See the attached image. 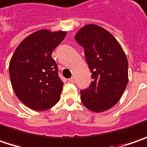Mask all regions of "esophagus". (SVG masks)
Here are the masks:
<instances>
[{
  "instance_id": "1",
  "label": "esophagus",
  "mask_w": 147,
  "mask_h": 147,
  "mask_svg": "<svg viewBox=\"0 0 147 147\" xmlns=\"http://www.w3.org/2000/svg\"><path fill=\"white\" fill-rule=\"evenodd\" d=\"M68 80H69L70 82H71V83H74V82L76 81V78H75V76H71L70 79H68Z\"/></svg>"
}]
</instances>
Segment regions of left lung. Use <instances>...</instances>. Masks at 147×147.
Masks as SVG:
<instances>
[{
    "mask_svg": "<svg viewBox=\"0 0 147 147\" xmlns=\"http://www.w3.org/2000/svg\"><path fill=\"white\" fill-rule=\"evenodd\" d=\"M84 48L90 72L89 87L80 90V99L93 112H104L114 106L128 82V62L116 38L105 29L88 24L76 34Z\"/></svg>",
    "mask_w": 147,
    "mask_h": 147,
    "instance_id": "left-lung-1",
    "label": "left lung"
}]
</instances>
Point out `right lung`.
Listing matches in <instances>:
<instances>
[{
    "instance_id": "obj_1",
    "label": "right lung",
    "mask_w": 147,
    "mask_h": 147,
    "mask_svg": "<svg viewBox=\"0 0 147 147\" xmlns=\"http://www.w3.org/2000/svg\"><path fill=\"white\" fill-rule=\"evenodd\" d=\"M66 34L62 31H37L20 42L11 57L9 73L13 90L31 109L47 110L60 99L63 82L52 53Z\"/></svg>"
}]
</instances>
